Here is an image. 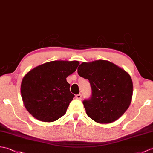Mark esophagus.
Segmentation results:
<instances>
[{
    "instance_id": "1",
    "label": "esophagus",
    "mask_w": 153,
    "mask_h": 153,
    "mask_svg": "<svg viewBox=\"0 0 153 153\" xmlns=\"http://www.w3.org/2000/svg\"><path fill=\"white\" fill-rule=\"evenodd\" d=\"M76 98L77 99H78V100H81V94H76Z\"/></svg>"
}]
</instances>
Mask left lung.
I'll return each mask as SVG.
<instances>
[{
    "label": "left lung",
    "instance_id": "1",
    "mask_svg": "<svg viewBox=\"0 0 153 153\" xmlns=\"http://www.w3.org/2000/svg\"><path fill=\"white\" fill-rule=\"evenodd\" d=\"M77 73L91 85V97L83 101L91 119L107 124L115 121L125 113L133 93L132 79L125 70L108 60H98L82 62Z\"/></svg>",
    "mask_w": 153,
    "mask_h": 153
}]
</instances>
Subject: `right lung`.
I'll return each instance as SVG.
<instances>
[{
    "instance_id": "right-lung-1",
    "label": "right lung",
    "mask_w": 153,
    "mask_h": 153,
    "mask_svg": "<svg viewBox=\"0 0 153 153\" xmlns=\"http://www.w3.org/2000/svg\"><path fill=\"white\" fill-rule=\"evenodd\" d=\"M79 65L77 60H54L35 67L24 76L21 97L25 107L34 118L49 123L65 114L74 97L66 77Z\"/></svg>"
}]
</instances>
